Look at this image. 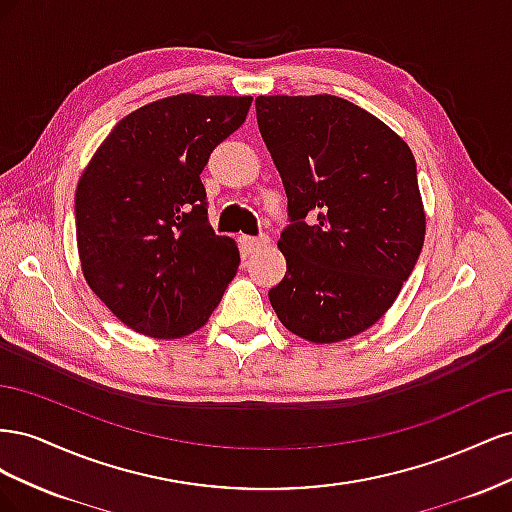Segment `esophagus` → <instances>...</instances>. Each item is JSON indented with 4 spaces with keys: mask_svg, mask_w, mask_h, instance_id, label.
I'll list each match as a JSON object with an SVG mask.
<instances>
[{
    "mask_svg": "<svg viewBox=\"0 0 512 512\" xmlns=\"http://www.w3.org/2000/svg\"><path fill=\"white\" fill-rule=\"evenodd\" d=\"M239 241H241V250L245 256L256 254L262 250V247L269 245V237H245L243 235V237H239Z\"/></svg>",
    "mask_w": 512,
    "mask_h": 512,
    "instance_id": "obj_1",
    "label": "esophagus"
}]
</instances>
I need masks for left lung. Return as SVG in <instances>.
Segmentation results:
<instances>
[{"instance_id":"1","label":"left lung","mask_w":512,"mask_h":512,"mask_svg":"<svg viewBox=\"0 0 512 512\" xmlns=\"http://www.w3.org/2000/svg\"><path fill=\"white\" fill-rule=\"evenodd\" d=\"M258 128L288 196L277 247L286 275L269 290L284 327L335 344L376 324L425 241L416 162L384 121L337 96H258ZM316 217L307 225L304 218Z\"/></svg>"}]
</instances>
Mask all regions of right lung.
<instances>
[{"label": "right lung", "mask_w": 512, "mask_h": 512, "mask_svg": "<svg viewBox=\"0 0 512 512\" xmlns=\"http://www.w3.org/2000/svg\"><path fill=\"white\" fill-rule=\"evenodd\" d=\"M250 106L252 96L156 100L123 117L85 166L74 196L81 269L132 331H198L235 277L237 243L213 232L200 173Z\"/></svg>", "instance_id": "right-lung-1"}]
</instances>
